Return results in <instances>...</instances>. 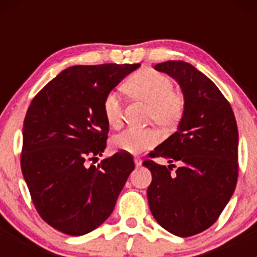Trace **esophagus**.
<instances>
[{"label": "esophagus", "instance_id": "esophagus-1", "mask_svg": "<svg viewBox=\"0 0 257 257\" xmlns=\"http://www.w3.org/2000/svg\"><path fill=\"white\" fill-rule=\"evenodd\" d=\"M134 163H136V167L139 168L142 167V164H143V160H142L141 158H134Z\"/></svg>", "mask_w": 257, "mask_h": 257}]
</instances>
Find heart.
<instances>
[{
	"instance_id": "obj_1",
	"label": "heart",
	"mask_w": 257,
	"mask_h": 257,
	"mask_svg": "<svg viewBox=\"0 0 257 257\" xmlns=\"http://www.w3.org/2000/svg\"><path fill=\"white\" fill-rule=\"evenodd\" d=\"M132 97L149 104V118L164 129H172L180 121L185 100L175 92L169 77L153 69L134 74L125 84ZM103 114L110 126H118L123 116V97L112 90L103 100ZM159 142V134L153 128H125L113 137L110 144L116 152L138 154Z\"/></svg>"
}]
</instances>
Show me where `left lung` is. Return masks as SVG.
Returning a JSON list of instances; mask_svg holds the SVG:
<instances>
[{
    "mask_svg": "<svg viewBox=\"0 0 257 257\" xmlns=\"http://www.w3.org/2000/svg\"><path fill=\"white\" fill-rule=\"evenodd\" d=\"M154 68L179 83L185 109L178 131L158 145L149 157L174 164L145 160L152 173L147 191L158 224L180 237L209 229L229 203L236 186L237 133L231 105L205 74L183 61H167Z\"/></svg>",
    "mask_w": 257,
    "mask_h": 257,
    "instance_id": "left-lung-1",
    "label": "left lung"
}]
</instances>
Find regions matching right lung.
Returning a JSON list of instances; mask_svg holds the SVG:
<instances>
[{"label": "right lung", "instance_id": "obj_1", "mask_svg": "<svg viewBox=\"0 0 257 257\" xmlns=\"http://www.w3.org/2000/svg\"><path fill=\"white\" fill-rule=\"evenodd\" d=\"M139 66L68 67L28 107L21 169L38 214L63 234L80 236L100 226L134 170L129 153H115L97 167H88L87 159L107 145L105 95Z\"/></svg>", "mask_w": 257, "mask_h": 257}]
</instances>
